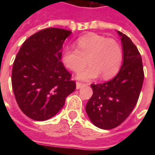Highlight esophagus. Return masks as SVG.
<instances>
[{
    "instance_id": "obj_1",
    "label": "esophagus",
    "mask_w": 155,
    "mask_h": 155,
    "mask_svg": "<svg viewBox=\"0 0 155 155\" xmlns=\"http://www.w3.org/2000/svg\"><path fill=\"white\" fill-rule=\"evenodd\" d=\"M84 84H83V83H81V82H76V89H81L82 86H84Z\"/></svg>"
}]
</instances>
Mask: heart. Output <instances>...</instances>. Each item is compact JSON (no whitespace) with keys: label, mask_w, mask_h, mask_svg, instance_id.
<instances>
[{"label":"heart","mask_w":155,"mask_h":155,"mask_svg":"<svg viewBox=\"0 0 155 155\" xmlns=\"http://www.w3.org/2000/svg\"><path fill=\"white\" fill-rule=\"evenodd\" d=\"M77 48L68 46L62 54V63L74 72L82 71L88 62L89 67L78 74V79L90 81L100 74L110 79L119 72L123 62V51L114 39L90 33L77 39Z\"/></svg>","instance_id":"heart-1"}]
</instances>
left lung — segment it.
Wrapping results in <instances>:
<instances>
[{
	"instance_id": "8db88e82",
	"label": "left lung",
	"mask_w": 155,
	"mask_h": 155,
	"mask_svg": "<svg viewBox=\"0 0 155 155\" xmlns=\"http://www.w3.org/2000/svg\"><path fill=\"white\" fill-rule=\"evenodd\" d=\"M123 46V64L114 79L91 84L93 94L85 106L92 123L103 130H111L126 120L140 97L143 85L142 58L126 35L117 31Z\"/></svg>"
}]
</instances>
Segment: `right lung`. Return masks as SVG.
<instances>
[{
    "instance_id": "right-lung-1",
    "label": "right lung",
    "mask_w": 155,
    "mask_h": 155,
    "mask_svg": "<svg viewBox=\"0 0 155 155\" xmlns=\"http://www.w3.org/2000/svg\"><path fill=\"white\" fill-rule=\"evenodd\" d=\"M71 31L47 28L30 36L15 56L12 73L13 92L24 114L36 121L57 114L75 90L61 62L62 47Z\"/></svg>"
}]
</instances>
